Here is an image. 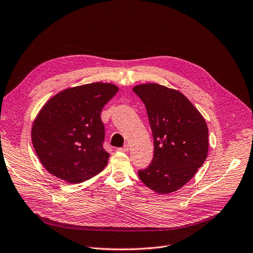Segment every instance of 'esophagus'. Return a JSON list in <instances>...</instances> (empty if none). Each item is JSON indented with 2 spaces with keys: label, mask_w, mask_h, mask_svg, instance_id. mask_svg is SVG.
<instances>
[{
  "label": "esophagus",
  "mask_w": 253,
  "mask_h": 253,
  "mask_svg": "<svg viewBox=\"0 0 253 253\" xmlns=\"http://www.w3.org/2000/svg\"><path fill=\"white\" fill-rule=\"evenodd\" d=\"M128 150H129V146L128 145H125L124 147L118 149V151H121V152H127Z\"/></svg>",
  "instance_id": "34e87169"
}]
</instances>
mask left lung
Listing matches in <instances>:
<instances>
[{"instance_id": "1", "label": "left lung", "mask_w": 253, "mask_h": 253, "mask_svg": "<svg viewBox=\"0 0 253 253\" xmlns=\"http://www.w3.org/2000/svg\"><path fill=\"white\" fill-rule=\"evenodd\" d=\"M132 90L146 105L154 139L153 160L138 170V177L157 193L177 191L193 178L208 156L206 121L177 90L158 84H137Z\"/></svg>"}]
</instances>
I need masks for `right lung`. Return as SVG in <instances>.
Here are the masks:
<instances>
[{"label":"right lung","mask_w":253,"mask_h":253,"mask_svg":"<svg viewBox=\"0 0 253 253\" xmlns=\"http://www.w3.org/2000/svg\"><path fill=\"white\" fill-rule=\"evenodd\" d=\"M109 83L68 87L51 97L32 126V144L38 159L54 177L69 184L93 178L106 167L103 149V106L118 93Z\"/></svg>","instance_id":"obj_1"}]
</instances>
